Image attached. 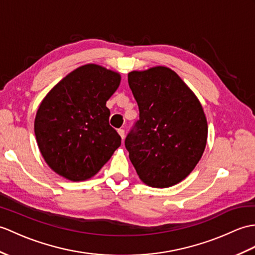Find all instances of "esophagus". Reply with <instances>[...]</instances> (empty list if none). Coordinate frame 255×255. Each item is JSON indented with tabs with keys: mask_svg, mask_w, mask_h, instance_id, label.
Returning a JSON list of instances; mask_svg holds the SVG:
<instances>
[{
	"mask_svg": "<svg viewBox=\"0 0 255 255\" xmlns=\"http://www.w3.org/2000/svg\"><path fill=\"white\" fill-rule=\"evenodd\" d=\"M117 131H118V133H120V135H121V137H122V139L124 140V139H125V130H124V129H118L117 130Z\"/></svg>",
	"mask_w": 255,
	"mask_h": 255,
	"instance_id": "1",
	"label": "esophagus"
}]
</instances>
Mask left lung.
Wrapping results in <instances>:
<instances>
[{"instance_id": "1", "label": "left lung", "mask_w": 255, "mask_h": 255, "mask_svg": "<svg viewBox=\"0 0 255 255\" xmlns=\"http://www.w3.org/2000/svg\"><path fill=\"white\" fill-rule=\"evenodd\" d=\"M128 84L139 106V120L125 139L130 161L147 186H174L204 152L208 123L202 105L167 67L129 73Z\"/></svg>"}]
</instances>
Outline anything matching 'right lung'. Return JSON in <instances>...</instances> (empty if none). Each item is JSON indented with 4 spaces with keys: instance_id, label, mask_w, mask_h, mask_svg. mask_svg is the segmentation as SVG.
I'll return each instance as SVG.
<instances>
[{
    "instance_id": "obj_1",
    "label": "right lung",
    "mask_w": 255,
    "mask_h": 255,
    "mask_svg": "<svg viewBox=\"0 0 255 255\" xmlns=\"http://www.w3.org/2000/svg\"><path fill=\"white\" fill-rule=\"evenodd\" d=\"M120 82L117 73L88 64L46 94L35 115L34 133L41 154L55 173L73 181L91 178L121 145L106 108Z\"/></svg>"
}]
</instances>
